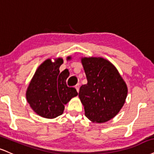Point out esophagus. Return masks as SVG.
Returning a JSON list of instances; mask_svg holds the SVG:
<instances>
[{
    "instance_id": "34e87169",
    "label": "esophagus",
    "mask_w": 154,
    "mask_h": 154,
    "mask_svg": "<svg viewBox=\"0 0 154 154\" xmlns=\"http://www.w3.org/2000/svg\"><path fill=\"white\" fill-rule=\"evenodd\" d=\"M75 88H76V90H77V91L79 92V84L76 85H75Z\"/></svg>"
}]
</instances>
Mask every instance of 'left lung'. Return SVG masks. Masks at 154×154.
<instances>
[{
  "mask_svg": "<svg viewBox=\"0 0 154 154\" xmlns=\"http://www.w3.org/2000/svg\"><path fill=\"white\" fill-rule=\"evenodd\" d=\"M81 62L88 79L79 92L85 116L93 123H105L123 107L126 83L116 66L103 57H82Z\"/></svg>",
  "mask_w": 154,
  "mask_h": 154,
  "instance_id": "8db88e82",
  "label": "left lung"
}]
</instances>
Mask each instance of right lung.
Returning <instances> with one entry per match:
<instances>
[{
    "mask_svg": "<svg viewBox=\"0 0 154 154\" xmlns=\"http://www.w3.org/2000/svg\"><path fill=\"white\" fill-rule=\"evenodd\" d=\"M66 57V60L71 59ZM64 62L62 58L52 62L47 59L38 66L29 82L26 97L29 105L37 115L45 118L53 119L63 113L64 105L72 97L78 95L74 88L66 85L69 77L68 69L60 73L59 67Z\"/></svg>",
    "mask_w": 154,
    "mask_h": 154,
    "instance_id": "right-lung-1",
    "label": "right lung"
}]
</instances>
